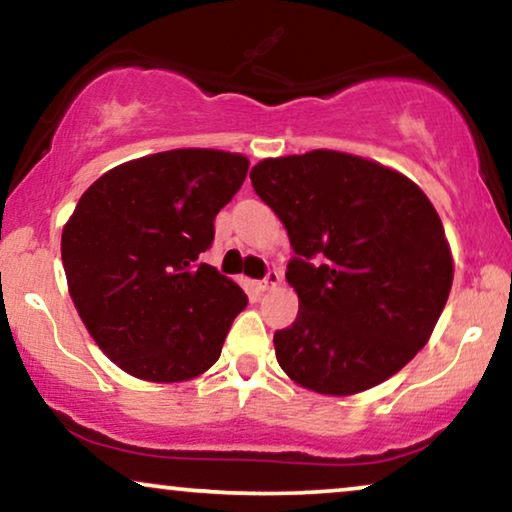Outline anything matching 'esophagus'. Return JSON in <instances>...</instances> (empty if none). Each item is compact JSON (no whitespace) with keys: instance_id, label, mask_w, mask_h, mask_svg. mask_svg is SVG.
Wrapping results in <instances>:
<instances>
[{"instance_id":"1","label":"esophagus","mask_w":512,"mask_h":512,"mask_svg":"<svg viewBox=\"0 0 512 512\" xmlns=\"http://www.w3.org/2000/svg\"><path fill=\"white\" fill-rule=\"evenodd\" d=\"M280 280H282L280 272H277V270H268V275H265L263 280L258 282V289L268 291V289H272V287H277V284H280Z\"/></svg>"}]
</instances>
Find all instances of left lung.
<instances>
[{
	"label": "left lung",
	"instance_id": "obj_1",
	"mask_svg": "<svg viewBox=\"0 0 512 512\" xmlns=\"http://www.w3.org/2000/svg\"><path fill=\"white\" fill-rule=\"evenodd\" d=\"M249 178L294 249L298 315L275 331L284 374L322 395L397 374L428 343L454 280L430 199L407 176L336 150L263 159Z\"/></svg>",
	"mask_w": 512,
	"mask_h": 512
}]
</instances>
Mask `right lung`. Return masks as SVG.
Listing matches in <instances>:
<instances>
[{
    "mask_svg": "<svg viewBox=\"0 0 512 512\" xmlns=\"http://www.w3.org/2000/svg\"><path fill=\"white\" fill-rule=\"evenodd\" d=\"M247 171V157L223 150L157 152L110 169L77 202L61 240L70 296L126 374L188 381L221 357L247 294L199 254Z\"/></svg>",
    "mask_w": 512,
    "mask_h": 512,
    "instance_id": "1",
    "label": "right lung"
}]
</instances>
